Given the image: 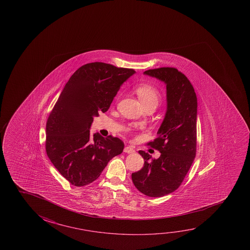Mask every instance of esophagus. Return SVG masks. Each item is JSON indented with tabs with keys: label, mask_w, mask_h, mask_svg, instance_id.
<instances>
[{
	"label": "esophagus",
	"mask_w": 250,
	"mask_h": 250,
	"mask_svg": "<svg viewBox=\"0 0 250 250\" xmlns=\"http://www.w3.org/2000/svg\"><path fill=\"white\" fill-rule=\"evenodd\" d=\"M124 151L126 152V153H134V152H135V149L132 147V146H128L125 147Z\"/></svg>",
	"instance_id": "34e87169"
}]
</instances>
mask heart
Listing matches in <instances>:
<instances>
[{"mask_svg":"<svg viewBox=\"0 0 250 250\" xmlns=\"http://www.w3.org/2000/svg\"><path fill=\"white\" fill-rule=\"evenodd\" d=\"M135 91L140 101L145 107H157L161 102V93L160 90L148 83H141L136 86Z\"/></svg>","mask_w":250,"mask_h":250,"instance_id":"heart-1","label":"heart"}]
</instances>
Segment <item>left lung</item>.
Instances as JSON below:
<instances>
[{"mask_svg":"<svg viewBox=\"0 0 250 250\" xmlns=\"http://www.w3.org/2000/svg\"><path fill=\"white\" fill-rule=\"evenodd\" d=\"M144 74L167 84V109L158 137L148 143L160 151V158L139 151L145 163L131 174V180L145 195L162 197L178 189L196 155V94L188 78L175 68L162 67Z\"/></svg>","mask_w":250,"mask_h":250,"instance_id":"left-lung-1","label":"left lung"}]
</instances>
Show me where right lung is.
<instances>
[{"instance_id": "obj_1", "label": "right lung", "mask_w": 250, "mask_h": 250, "mask_svg": "<svg viewBox=\"0 0 250 250\" xmlns=\"http://www.w3.org/2000/svg\"><path fill=\"white\" fill-rule=\"evenodd\" d=\"M133 69L95 62L81 66L67 82L46 123L47 155L70 184L83 187L97 180L108 162L122 153L119 138H104L90 127L95 116L108 111Z\"/></svg>"}]
</instances>
